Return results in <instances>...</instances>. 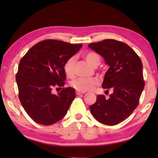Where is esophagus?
<instances>
[{
	"instance_id": "1",
	"label": "esophagus",
	"mask_w": 158,
	"mask_h": 158,
	"mask_svg": "<svg viewBox=\"0 0 158 158\" xmlns=\"http://www.w3.org/2000/svg\"><path fill=\"white\" fill-rule=\"evenodd\" d=\"M84 92H80V91H76V94L77 95H82V94H84Z\"/></svg>"
}]
</instances>
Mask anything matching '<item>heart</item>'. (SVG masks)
Wrapping results in <instances>:
<instances>
[{
    "label": "heart",
    "instance_id": "b5f03b06",
    "mask_svg": "<svg viewBox=\"0 0 158 158\" xmlns=\"http://www.w3.org/2000/svg\"><path fill=\"white\" fill-rule=\"evenodd\" d=\"M84 58L90 65L97 67L100 63V57L97 53L92 51L85 52ZM75 63L76 60L74 57L68 58L64 64L63 69L66 76L68 78H73L75 74ZM71 86L80 92H87L92 90L98 85V81L94 79L78 78L70 83Z\"/></svg>",
    "mask_w": 158,
    "mask_h": 158
}]
</instances>
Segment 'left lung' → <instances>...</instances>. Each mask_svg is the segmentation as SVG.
Returning <instances> with one entry per match:
<instances>
[{"mask_svg": "<svg viewBox=\"0 0 158 158\" xmlns=\"http://www.w3.org/2000/svg\"><path fill=\"white\" fill-rule=\"evenodd\" d=\"M88 47L105 58L110 66L106 72L102 87L114 93L106 98L98 95L90 107L95 118L107 125H117L130 116L139 102L145 82L142 62L129 45L113 39L90 43Z\"/></svg>", "mask_w": 158, "mask_h": 158, "instance_id": "8db88e82", "label": "left lung"}]
</instances>
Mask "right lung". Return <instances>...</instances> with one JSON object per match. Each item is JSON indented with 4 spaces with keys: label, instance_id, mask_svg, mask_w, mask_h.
<instances>
[{
    "label": "right lung",
    "instance_id": "obj_1",
    "mask_svg": "<svg viewBox=\"0 0 158 158\" xmlns=\"http://www.w3.org/2000/svg\"><path fill=\"white\" fill-rule=\"evenodd\" d=\"M82 46L45 40L32 47L21 59L16 74L19 98L37 123L50 125L65 116L75 91L73 88L63 87L66 78L63 66ZM54 87L62 90L57 95L53 94Z\"/></svg>",
    "mask_w": 158,
    "mask_h": 158
}]
</instances>
